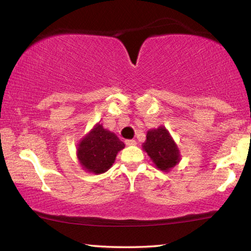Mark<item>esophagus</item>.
I'll return each mask as SVG.
<instances>
[{
	"mask_svg": "<svg viewBox=\"0 0 251 251\" xmlns=\"http://www.w3.org/2000/svg\"><path fill=\"white\" fill-rule=\"evenodd\" d=\"M125 144L127 146H135L136 144H137V142L135 141V139H127V141L125 142Z\"/></svg>",
	"mask_w": 251,
	"mask_h": 251,
	"instance_id": "esophagus-1",
	"label": "esophagus"
}]
</instances>
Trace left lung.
I'll return each instance as SVG.
<instances>
[{
  "label": "left lung",
  "mask_w": 251,
  "mask_h": 251,
  "mask_svg": "<svg viewBox=\"0 0 251 251\" xmlns=\"http://www.w3.org/2000/svg\"><path fill=\"white\" fill-rule=\"evenodd\" d=\"M143 150L151 157L152 163L159 171L168 173L181 159L179 148L165 126L147 131Z\"/></svg>",
  "instance_id": "8db88e82"
}]
</instances>
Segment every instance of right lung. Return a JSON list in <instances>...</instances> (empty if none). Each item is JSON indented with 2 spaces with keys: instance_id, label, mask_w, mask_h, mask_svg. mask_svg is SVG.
I'll list each match as a JSON object with an SVG mask.
<instances>
[{
  "instance_id": "obj_1",
  "label": "right lung",
  "mask_w": 251,
  "mask_h": 251,
  "mask_svg": "<svg viewBox=\"0 0 251 251\" xmlns=\"http://www.w3.org/2000/svg\"><path fill=\"white\" fill-rule=\"evenodd\" d=\"M124 147L116 134L97 123L79 141L76 156L85 172L100 175L113 166L117 152Z\"/></svg>"
}]
</instances>
